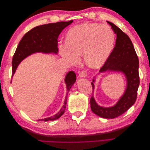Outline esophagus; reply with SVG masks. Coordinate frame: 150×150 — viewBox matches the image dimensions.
Wrapping results in <instances>:
<instances>
[{
	"mask_svg": "<svg viewBox=\"0 0 150 150\" xmlns=\"http://www.w3.org/2000/svg\"><path fill=\"white\" fill-rule=\"evenodd\" d=\"M79 78H87L88 77V74L87 73H86V71H82L79 74Z\"/></svg>",
	"mask_w": 150,
	"mask_h": 150,
	"instance_id": "1",
	"label": "esophagus"
}]
</instances>
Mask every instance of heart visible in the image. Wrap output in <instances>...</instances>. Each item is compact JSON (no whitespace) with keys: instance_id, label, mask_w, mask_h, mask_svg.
I'll return each mask as SVG.
<instances>
[{"instance_id":"b5f03b06","label":"heart","mask_w":150,"mask_h":150,"mask_svg":"<svg viewBox=\"0 0 150 150\" xmlns=\"http://www.w3.org/2000/svg\"><path fill=\"white\" fill-rule=\"evenodd\" d=\"M116 35L106 24L83 23L71 28L66 35L65 46L60 54L71 64H77L83 56L89 68L103 67L115 49Z\"/></svg>"}]
</instances>
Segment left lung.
Masks as SVG:
<instances>
[{"instance_id": "8db88e82", "label": "left lung", "mask_w": 150, "mask_h": 150, "mask_svg": "<svg viewBox=\"0 0 150 150\" xmlns=\"http://www.w3.org/2000/svg\"><path fill=\"white\" fill-rule=\"evenodd\" d=\"M116 34V45L106 62L93 79V92L94 84L98 75L106 72H114L124 74L126 86L125 91L117 103L110 107L99 105L94 98L90 99L92 111L99 117L112 119L121 115L134 104L139 85V61L133 44L129 38L119 28L110 21H106Z\"/></svg>"}]
</instances>
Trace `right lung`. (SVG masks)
<instances>
[{
	"label": "right lung",
	"mask_w": 150,
	"mask_h": 150,
	"mask_svg": "<svg viewBox=\"0 0 150 150\" xmlns=\"http://www.w3.org/2000/svg\"><path fill=\"white\" fill-rule=\"evenodd\" d=\"M73 21L59 22L39 25L28 32L22 38L12 59V73L13 76L17 68L24 59L35 53L57 54V39L62 30L70 25ZM76 81V75L72 71L66 73L64 82L66 86V96L62 107L54 115L38 121H54L64 114L66 108L67 94Z\"/></svg>",
	"instance_id": "1"
}]
</instances>
